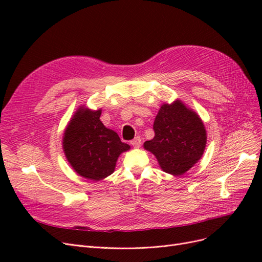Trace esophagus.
Here are the masks:
<instances>
[{"instance_id":"34e87169","label":"esophagus","mask_w":262,"mask_h":262,"mask_svg":"<svg viewBox=\"0 0 262 262\" xmlns=\"http://www.w3.org/2000/svg\"><path fill=\"white\" fill-rule=\"evenodd\" d=\"M131 144L134 146V147H140L141 145V138L138 136L134 138L132 141H131Z\"/></svg>"}]
</instances>
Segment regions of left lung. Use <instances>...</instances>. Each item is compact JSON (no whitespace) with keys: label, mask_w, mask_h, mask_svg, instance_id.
<instances>
[{"label":"left lung","mask_w":262,"mask_h":262,"mask_svg":"<svg viewBox=\"0 0 262 262\" xmlns=\"http://www.w3.org/2000/svg\"><path fill=\"white\" fill-rule=\"evenodd\" d=\"M153 129L155 137L144 147L156 156L165 172L180 176L201 158L207 143L203 122L179 100L161 107Z\"/></svg>","instance_id":"8db88e82"}]
</instances>
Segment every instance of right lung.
Returning a JSON list of instances; mask_svg holds the SVG:
<instances>
[{"label": "right lung", "mask_w": 262, "mask_h": 262, "mask_svg": "<svg viewBox=\"0 0 262 262\" xmlns=\"http://www.w3.org/2000/svg\"><path fill=\"white\" fill-rule=\"evenodd\" d=\"M101 112L80 109L69 123L63 138V149L73 169L91 180L112 175L116 162L130 146L100 121Z\"/></svg>", "instance_id": "right-lung-1"}]
</instances>
